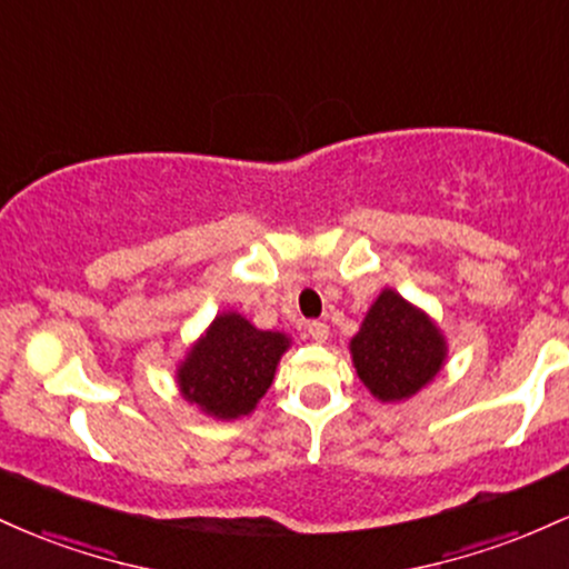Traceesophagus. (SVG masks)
<instances>
[{"mask_svg": "<svg viewBox=\"0 0 569 569\" xmlns=\"http://www.w3.org/2000/svg\"><path fill=\"white\" fill-rule=\"evenodd\" d=\"M307 335L316 339V342H326V337H329V326L323 321H310L307 323Z\"/></svg>", "mask_w": 569, "mask_h": 569, "instance_id": "esophagus-1", "label": "esophagus"}]
</instances>
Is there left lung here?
<instances>
[{"label": "left lung", "instance_id": "8db88e82", "mask_svg": "<svg viewBox=\"0 0 569 569\" xmlns=\"http://www.w3.org/2000/svg\"><path fill=\"white\" fill-rule=\"evenodd\" d=\"M358 377L380 401H401L441 369L443 339L420 310L382 291L350 342Z\"/></svg>", "mask_w": 569, "mask_h": 569}]
</instances>
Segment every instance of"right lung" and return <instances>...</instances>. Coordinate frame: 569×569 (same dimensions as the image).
<instances>
[{"instance_id": "1", "label": "right lung", "mask_w": 569, "mask_h": 569, "mask_svg": "<svg viewBox=\"0 0 569 569\" xmlns=\"http://www.w3.org/2000/svg\"><path fill=\"white\" fill-rule=\"evenodd\" d=\"M286 348L289 339L278 331L253 329L238 312L219 316L181 363V393L221 420L248 415L272 385Z\"/></svg>"}]
</instances>
